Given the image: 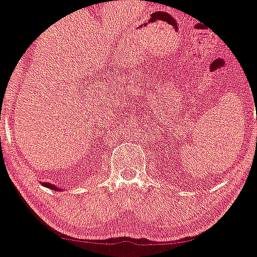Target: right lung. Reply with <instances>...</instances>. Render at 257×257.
I'll return each instance as SVG.
<instances>
[{
  "label": "right lung",
  "instance_id": "add662e5",
  "mask_svg": "<svg viewBox=\"0 0 257 257\" xmlns=\"http://www.w3.org/2000/svg\"><path fill=\"white\" fill-rule=\"evenodd\" d=\"M42 185H43V186H46V187L51 188V190H54V191H59V188L57 187V186H54V185H52V184H48V182H42Z\"/></svg>",
  "mask_w": 257,
  "mask_h": 257
}]
</instances>
